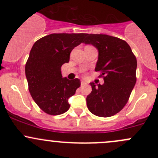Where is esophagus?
Masks as SVG:
<instances>
[{"instance_id": "esophagus-1", "label": "esophagus", "mask_w": 158, "mask_h": 158, "mask_svg": "<svg viewBox=\"0 0 158 158\" xmlns=\"http://www.w3.org/2000/svg\"><path fill=\"white\" fill-rule=\"evenodd\" d=\"M86 85V82L83 80L81 81V85Z\"/></svg>"}]
</instances>
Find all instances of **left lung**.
Returning a JSON list of instances; mask_svg holds the SVG:
<instances>
[{"mask_svg": "<svg viewBox=\"0 0 158 158\" xmlns=\"http://www.w3.org/2000/svg\"><path fill=\"white\" fill-rule=\"evenodd\" d=\"M82 43L98 49L95 70L101 73L99 77L105 81L103 85L91 82L87 107L98 117H111L125 107L136 83V57L125 40L114 36L87 34Z\"/></svg>", "mask_w": 158, "mask_h": 158, "instance_id": "left-lung-1", "label": "left lung"}]
</instances>
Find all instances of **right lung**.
Here are the masks:
<instances>
[{"mask_svg":"<svg viewBox=\"0 0 158 158\" xmlns=\"http://www.w3.org/2000/svg\"><path fill=\"white\" fill-rule=\"evenodd\" d=\"M86 33H52L35 42L25 66L28 89L40 109L51 115L68 111V98L81 85L79 79L63 78L61 66Z\"/></svg>","mask_w":158,"mask_h":158,"instance_id":"right-lung-1","label":"right lung"}]
</instances>
